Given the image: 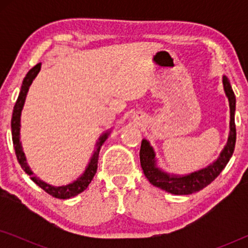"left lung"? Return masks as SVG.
I'll use <instances>...</instances> for the list:
<instances>
[{
	"label": "left lung",
	"instance_id": "left-lung-1",
	"mask_svg": "<svg viewBox=\"0 0 248 248\" xmlns=\"http://www.w3.org/2000/svg\"><path fill=\"white\" fill-rule=\"evenodd\" d=\"M223 88H225L230 106V132L228 142H227L225 149L220 154V157L212 165L208 166L206 168L201 169V170L192 172V174L185 176L168 175L166 172L161 171L155 166L154 149L151 148V145L149 144L147 140H142L140 149L141 167L145 177L148 178V181L152 185L157 186V187L161 189H165L166 192L171 193V194H192V193L201 191V189L206 187L209 184H211L218 177L220 172L222 171V169L226 167L229 159L232 158L236 144V98L227 77H223Z\"/></svg>",
	"mask_w": 248,
	"mask_h": 248
}]
</instances>
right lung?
<instances>
[{"mask_svg":"<svg viewBox=\"0 0 248 248\" xmlns=\"http://www.w3.org/2000/svg\"><path fill=\"white\" fill-rule=\"evenodd\" d=\"M40 66H42V63H38L37 65L33 66L28 73H27L25 79H23L19 97L16 101L15 108H13V114H12V120H11L13 147H15L16 155V159H18L19 164L21 165L23 170H25L27 174L30 176V178H31L40 188H43L46 193H48L49 195H52L53 198L65 200V199H70V198H72V196L80 194L81 192H83L84 189L88 187V185L90 184L91 181H93V176L97 171L100 148H101V145H103L104 142L106 141V139L108 137V132L107 133L103 134L99 138V141L97 142V149H96V151L93 152V157H91V160L89 162V165H88L86 171H84L83 175L81 176V177L78 178L77 181H74L73 183H71V184L65 185V186H52V185H48L45 182L40 181L38 177H36V176L32 174V171L30 170L28 164H27L25 154H23V151H22L21 142H20V116H21V110H22L23 104H25L27 93H28L30 84L32 83L33 79H35V78L37 77V74H38V72L40 71Z\"/></svg>","mask_w":248,"mask_h":248,"instance_id":"right-lung-1","label":"right lung"}]
</instances>
